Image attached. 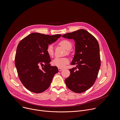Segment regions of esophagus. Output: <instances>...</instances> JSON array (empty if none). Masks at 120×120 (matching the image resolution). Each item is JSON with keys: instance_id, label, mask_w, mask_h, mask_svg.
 Returning a JSON list of instances; mask_svg holds the SVG:
<instances>
[{"instance_id": "obj_1", "label": "esophagus", "mask_w": 120, "mask_h": 120, "mask_svg": "<svg viewBox=\"0 0 120 120\" xmlns=\"http://www.w3.org/2000/svg\"><path fill=\"white\" fill-rule=\"evenodd\" d=\"M63 70V68H58V70H59V71H62Z\"/></svg>"}]
</instances>
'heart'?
I'll return each mask as SVG.
<instances>
[{
	"label": "heart",
	"mask_w": 120,
	"mask_h": 120,
	"mask_svg": "<svg viewBox=\"0 0 120 120\" xmlns=\"http://www.w3.org/2000/svg\"><path fill=\"white\" fill-rule=\"evenodd\" d=\"M59 45L67 50H70L72 48V46L71 43L69 41H68L67 40H63L60 41L59 43ZM46 52L50 56H53L54 55V50L52 45H48L46 48ZM69 63V59L66 57L56 58L54 60H53L52 62L53 65L59 68L64 67L66 65V64H68Z\"/></svg>",
	"instance_id": "1"
}]
</instances>
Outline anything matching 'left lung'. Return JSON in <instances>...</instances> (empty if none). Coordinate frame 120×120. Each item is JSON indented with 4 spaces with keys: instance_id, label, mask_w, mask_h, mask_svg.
<instances>
[{
    "instance_id": "obj_1",
    "label": "left lung",
    "mask_w": 120,
    "mask_h": 120,
    "mask_svg": "<svg viewBox=\"0 0 120 120\" xmlns=\"http://www.w3.org/2000/svg\"><path fill=\"white\" fill-rule=\"evenodd\" d=\"M64 38L74 40L75 54L70 69V75L65 79L67 87L76 93L86 91L94 84L100 68V48L96 39L86 30L79 29L64 34ZM77 69L78 70H75Z\"/></svg>"
}]
</instances>
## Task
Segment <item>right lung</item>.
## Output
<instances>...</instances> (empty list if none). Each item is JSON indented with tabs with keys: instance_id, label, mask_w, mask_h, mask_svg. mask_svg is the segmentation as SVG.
I'll return each mask as SVG.
<instances>
[{
	"instance_id": "1",
	"label": "right lung",
	"mask_w": 120,
	"mask_h": 120,
	"mask_svg": "<svg viewBox=\"0 0 120 120\" xmlns=\"http://www.w3.org/2000/svg\"><path fill=\"white\" fill-rule=\"evenodd\" d=\"M61 36L33 33L19 44L15 65L20 80L29 91L35 93L45 91L50 86L55 75L58 72L56 66L51 65L46 48ZM40 66L43 67L41 68Z\"/></svg>"
}]
</instances>
